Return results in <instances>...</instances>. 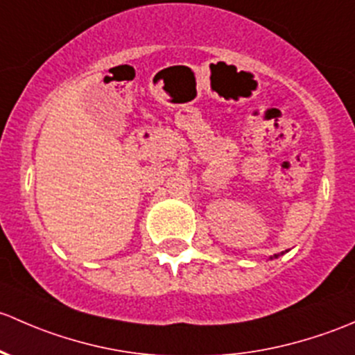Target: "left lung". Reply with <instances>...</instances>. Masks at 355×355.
Here are the masks:
<instances>
[{
	"label": "left lung",
	"instance_id": "8db88e82",
	"mask_svg": "<svg viewBox=\"0 0 355 355\" xmlns=\"http://www.w3.org/2000/svg\"><path fill=\"white\" fill-rule=\"evenodd\" d=\"M275 257H277V254H275Z\"/></svg>",
	"mask_w": 355,
	"mask_h": 355
}]
</instances>
